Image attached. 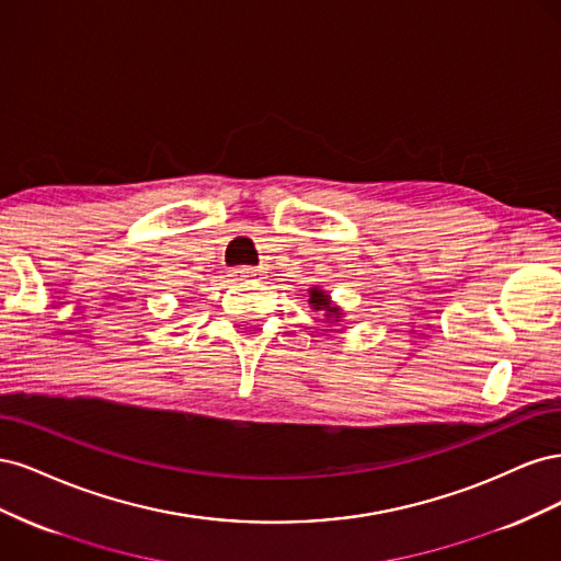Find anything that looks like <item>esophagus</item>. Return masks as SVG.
Listing matches in <instances>:
<instances>
[{
    "label": "esophagus",
    "instance_id": "esophagus-1",
    "mask_svg": "<svg viewBox=\"0 0 561 561\" xmlns=\"http://www.w3.org/2000/svg\"><path fill=\"white\" fill-rule=\"evenodd\" d=\"M231 276L236 280H245V278L257 276V268H254V266H236V268H231Z\"/></svg>",
    "mask_w": 561,
    "mask_h": 561
}]
</instances>
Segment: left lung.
Segmentation results:
<instances>
[{
    "label": "left lung",
    "instance_id": "1",
    "mask_svg": "<svg viewBox=\"0 0 561 561\" xmlns=\"http://www.w3.org/2000/svg\"><path fill=\"white\" fill-rule=\"evenodd\" d=\"M309 304L316 309V311H325L328 313V320H339L342 318V311H339V307H334V304L330 301V295L325 290H320V287H311L309 290Z\"/></svg>",
    "mask_w": 561,
    "mask_h": 561
}]
</instances>
